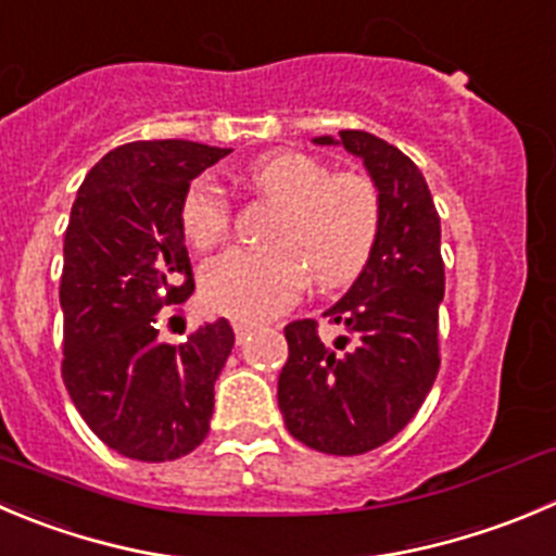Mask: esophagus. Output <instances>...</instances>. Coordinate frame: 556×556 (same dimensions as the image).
I'll use <instances>...</instances> for the list:
<instances>
[{
	"instance_id": "obj_1",
	"label": "esophagus",
	"mask_w": 556,
	"mask_h": 556,
	"mask_svg": "<svg viewBox=\"0 0 556 556\" xmlns=\"http://www.w3.org/2000/svg\"><path fill=\"white\" fill-rule=\"evenodd\" d=\"M253 330H256V325H251V321H235V336L240 343L248 341L253 336Z\"/></svg>"
}]
</instances>
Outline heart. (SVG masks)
Listing matches in <instances>:
<instances>
[{
	"instance_id": "1",
	"label": "heart",
	"mask_w": 556,
	"mask_h": 556,
	"mask_svg": "<svg viewBox=\"0 0 556 556\" xmlns=\"http://www.w3.org/2000/svg\"><path fill=\"white\" fill-rule=\"evenodd\" d=\"M245 182L278 204L267 226L269 245L231 248L202 269V300L215 314L262 321L281 314L305 281L336 289L366 269L379 229L382 195L374 179L332 172L303 152H273L245 168ZM229 195L215 179L199 177L185 190L179 224L199 251L226 240L231 226Z\"/></svg>"
}]
</instances>
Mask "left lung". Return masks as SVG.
I'll return each mask as SVG.
<instances>
[{
  "label": "left lung",
  "mask_w": 556,
  "mask_h": 556,
  "mask_svg": "<svg viewBox=\"0 0 556 556\" xmlns=\"http://www.w3.org/2000/svg\"><path fill=\"white\" fill-rule=\"evenodd\" d=\"M382 195L377 248L354 287L327 311L346 336L327 346L319 321L283 327L289 361L278 406L289 433L330 456H361L384 445L417 415L440 374V303L445 262L440 213L420 168L366 130H341ZM316 144H332L330 136Z\"/></svg>",
  "instance_id": "1"
}]
</instances>
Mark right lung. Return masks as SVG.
<instances>
[{
  "mask_svg": "<svg viewBox=\"0 0 556 556\" xmlns=\"http://www.w3.org/2000/svg\"><path fill=\"white\" fill-rule=\"evenodd\" d=\"M226 155L195 141H130L94 163L73 202L62 379L98 440L136 462H174L202 445L235 346L226 319L195 327L179 346L157 338L193 292L179 204Z\"/></svg>",
  "mask_w": 556,
  "mask_h": 556,
  "instance_id": "1",
  "label": "right lung"
}]
</instances>
